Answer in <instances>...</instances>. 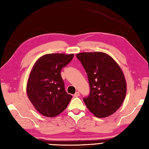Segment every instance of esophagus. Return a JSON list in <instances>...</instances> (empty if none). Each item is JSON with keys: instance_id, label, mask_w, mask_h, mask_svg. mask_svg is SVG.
<instances>
[{"instance_id": "obj_1", "label": "esophagus", "mask_w": 149, "mask_h": 149, "mask_svg": "<svg viewBox=\"0 0 149 149\" xmlns=\"http://www.w3.org/2000/svg\"><path fill=\"white\" fill-rule=\"evenodd\" d=\"M80 96V93L78 92V91H77L75 93V94L74 95V97H79Z\"/></svg>"}]
</instances>
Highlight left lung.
<instances>
[{
    "mask_svg": "<svg viewBox=\"0 0 149 149\" xmlns=\"http://www.w3.org/2000/svg\"><path fill=\"white\" fill-rule=\"evenodd\" d=\"M88 77L90 94L84 98L87 108L99 118L114 113L124 102L127 82L124 73L114 59L102 52L78 53Z\"/></svg>",
    "mask_w": 149,
    "mask_h": 149,
    "instance_id": "left-lung-1",
    "label": "left lung"
}]
</instances>
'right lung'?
<instances>
[{
  "mask_svg": "<svg viewBox=\"0 0 149 149\" xmlns=\"http://www.w3.org/2000/svg\"><path fill=\"white\" fill-rule=\"evenodd\" d=\"M73 57V54H45L38 59L31 69L26 93L33 107L43 116H58L71 101L72 95L65 91L60 72Z\"/></svg>",
  "mask_w": 149,
  "mask_h": 149,
  "instance_id": "add662e5",
  "label": "right lung"
}]
</instances>
